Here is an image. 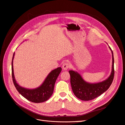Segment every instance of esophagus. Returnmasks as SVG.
<instances>
[{
  "label": "esophagus",
  "mask_w": 125,
  "mask_h": 125,
  "mask_svg": "<svg viewBox=\"0 0 125 125\" xmlns=\"http://www.w3.org/2000/svg\"><path fill=\"white\" fill-rule=\"evenodd\" d=\"M70 67V65H69V63L68 62H65L63 63L62 65V69L64 70H68V69Z\"/></svg>",
  "instance_id": "esophagus-1"
}]
</instances>
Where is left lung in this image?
I'll list each match as a JSON object with an SVG mask.
<instances>
[{"instance_id":"obj_1","label":"left lung","mask_w":125,"mask_h":125,"mask_svg":"<svg viewBox=\"0 0 125 125\" xmlns=\"http://www.w3.org/2000/svg\"><path fill=\"white\" fill-rule=\"evenodd\" d=\"M112 52L113 62L111 74L106 80L97 83H89L85 82L81 75L73 70L69 71L72 90L75 96L82 101H90L99 96L107 91L112 84L114 77V59Z\"/></svg>"}]
</instances>
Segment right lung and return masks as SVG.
<instances>
[{
  "instance_id": "add662e5",
  "label": "right lung",
  "mask_w": 125,
  "mask_h": 125,
  "mask_svg": "<svg viewBox=\"0 0 125 125\" xmlns=\"http://www.w3.org/2000/svg\"><path fill=\"white\" fill-rule=\"evenodd\" d=\"M14 56V52L13 53L12 63H11L12 77L13 84L18 91L26 99L33 103H42V102L48 100L53 93L55 82L62 70V68L58 67L52 70L48 74L42 84L38 88L33 89H26L19 85L14 79L13 68V59Z\"/></svg>"
}]
</instances>
